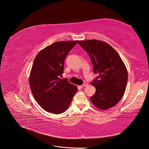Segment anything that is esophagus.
Instances as JSON below:
<instances>
[{
	"instance_id": "1",
	"label": "esophagus",
	"mask_w": 149,
	"mask_h": 149,
	"mask_svg": "<svg viewBox=\"0 0 149 149\" xmlns=\"http://www.w3.org/2000/svg\"><path fill=\"white\" fill-rule=\"evenodd\" d=\"M88 85V83H84V84H82L81 85H80V87L81 88H84L85 87H87Z\"/></svg>"
}]
</instances>
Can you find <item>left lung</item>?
<instances>
[{
    "label": "left lung",
    "instance_id": "1",
    "mask_svg": "<svg viewBox=\"0 0 149 149\" xmlns=\"http://www.w3.org/2000/svg\"><path fill=\"white\" fill-rule=\"evenodd\" d=\"M87 52L97 77L91 85L95 87L92 103L101 110L114 107L121 100L127 82V71L118 53L111 46L99 40L78 42Z\"/></svg>",
    "mask_w": 149,
    "mask_h": 149
}]
</instances>
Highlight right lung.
<instances>
[{
    "mask_svg": "<svg viewBox=\"0 0 149 149\" xmlns=\"http://www.w3.org/2000/svg\"><path fill=\"white\" fill-rule=\"evenodd\" d=\"M78 41H58L46 47L36 55L29 78L36 101L48 112L60 114L68 108L77 87L61 79L64 62Z\"/></svg>",
    "mask_w": 149,
    "mask_h": 149,
    "instance_id": "obj_1",
    "label": "right lung"
}]
</instances>
